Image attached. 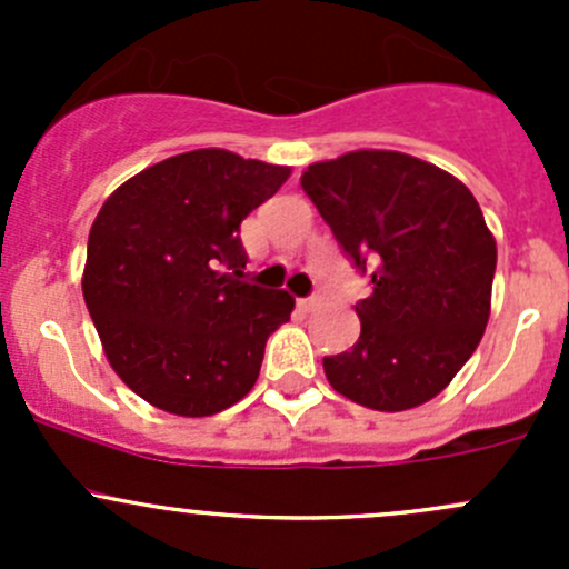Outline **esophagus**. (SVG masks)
<instances>
[{
    "mask_svg": "<svg viewBox=\"0 0 569 569\" xmlns=\"http://www.w3.org/2000/svg\"><path fill=\"white\" fill-rule=\"evenodd\" d=\"M319 306H321V297H308V300H300L302 311H317Z\"/></svg>",
    "mask_w": 569,
    "mask_h": 569,
    "instance_id": "34e87169",
    "label": "esophagus"
}]
</instances>
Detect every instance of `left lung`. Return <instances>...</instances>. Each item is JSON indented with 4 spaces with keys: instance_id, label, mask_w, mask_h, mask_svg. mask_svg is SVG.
Segmentation results:
<instances>
[{
    "instance_id": "left-lung-1",
    "label": "left lung",
    "mask_w": 569,
    "mask_h": 569,
    "mask_svg": "<svg viewBox=\"0 0 569 569\" xmlns=\"http://www.w3.org/2000/svg\"><path fill=\"white\" fill-rule=\"evenodd\" d=\"M302 189L371 295L355 306L360 338L325 358L332 391L401 412L435 399L490 319L496 237L460 178L399 151H349L308 164Z\"/></svg>"
}]
</instances>
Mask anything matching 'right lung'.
<instances>
[{
  "mask_svg": "<svg viewBox=\"0 0 569 569\" xmlns=\"http://www.w3.org/2000/svg\"><path fill=\"white\" fill-rule=\"evenodd\" d=\"M291 168L198 148L120 183L88 239L82 295L114 375L164 412L237 405L295 297L239 280V226Z\"/></svg>",
  "mask_w": 569,
  "mask_h": 569,
  "instance_id": "obj_1",
  "label": "right lung"
}]
</instances>
